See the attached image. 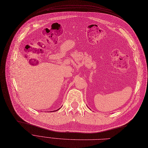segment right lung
Listing matches in <instances>:
<instances>
[{
    "label": "right lung",
    "instance_id": "add662e5",
    "mask_svg": "<svg viewBox=\"0 0 148 148\" xmlns=\"http://www.w3.org/2000/svg\"><path fill=\"white\" fill-rule=\"evenodd\" d=\"M56 111H57V110H56Z\"/></svg>",
    "mask_w": 148,
    "mask_h": 148
}]
</instances>
